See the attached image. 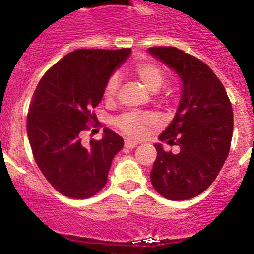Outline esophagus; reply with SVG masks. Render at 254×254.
Masks as SVG:
<instances>
[{
	"mask_svg": "<svg viewBox=\"0 0 254 254\" xmlns=\"http://www.w3.org/2000/svg\"><path fill=\"white\" fill-rule=\"evenodd\" d=\"M136 145H138V141L131 140V139H127V140H125V148L134 149Z\"/></svg>",
	"mask_w": 254,
	"mask_h": 254,
	"instance_id": "obj_1",
	"label": "esophagus"
}]
</instances>
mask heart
<instances>
[{
    "label": "heart",
    "instance_id": "1",
    "mask_svg": "<svg viewBox=\"0 0 254 254\" xmlns=\"http://www.w3.org/2000/svg\"><path fill=\"white\" fill-rule=\"evenodd\" d=\"M134 73L139 77L144 86L151 92L159 91L160 87L165 84V75L159 66L151 63H139L132 68ZM119 90V77L118 75H111L104 87V99L106 101H113ZM158 123L156 116L153 114L127 113L123 114L115 120V127L131 138H140L148 127H154Z\"/></svg>",
    "mask_w": 254,
    "mask_h": 254
}]
</instances>
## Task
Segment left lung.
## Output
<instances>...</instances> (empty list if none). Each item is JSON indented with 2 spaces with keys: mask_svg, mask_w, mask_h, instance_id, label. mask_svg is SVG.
I'll use <instances>...</instances> for the list:
<instances>
[{
  "mask_svg": "<svg viewBox=\"0 0 254 254\" xmlns=\"http://www.w3.org/2000/svg\"><path fill=\"white\" fill-rule=\"evenodd\" d=\"M148 52L174 70L182 80L181 103L174 119L159 135L178 145L167 153L162 144L150 173L156 191L170 200H186L214 182L228 156L233 134V110L226 89L212 68L177 47H150Z\"/></svg>",
  "mask_w": 254,
  "mask_h": 254,
  "instance_id": "1",
  "label": "left lung"
}]
</instances>
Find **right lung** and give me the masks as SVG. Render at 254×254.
<instances>
[{"label":"right lung","instance_id":"right-lung-1","mask_svg":"<svg viewBox=\"0 0 254 254\" xmlns=\"http://www.w3.org/2000/svg\"><path fill=\"white\" fill-rule=\"evenodd\" d=\"M130 49H80L64 56L40 80L27 114V136L37 167L59 193L86 199L106 184L122 136L104 130L101 140L82 145L81 134L95 122L92 113L114 71ZM94 125V127H95Z\"/></svg>","mask_w":254,"mask_h":254}]
</instances>
